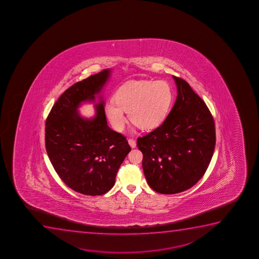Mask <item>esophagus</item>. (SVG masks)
<instances>
[{"instance_id":"1","label":"esophagus","mask_w":259,"mask_h":259,"mask_svg":"<svg viewBox=\"0 0 259 259\" xmlns=\"http://www.w3.org/2000/svg\"><path fill=\"white\" fill-rule=\"evenodd\" d=\"M128 144L130 145L132 148H135V147H136V141L133 140V139H129V140H128Z\"/></svg>"}]
</instances>
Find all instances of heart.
<instances>
[{"label": "heart", "instance_id": "obj_1", "mask_svg": "<svg viewBox=\"0 0 259 259\" xmlns=\"http://www.w3.org/2000/svg\"><path fill=\"white\" fill-rule=\"evenodd\" d=\"M172 90L164 80L129 82L116 92L115 101L106 104L105 111L110 124L121 132L129 119L142 130L149 131L161 125L170 109Z\"/></svg>", "mask_w": 259, "mask_h": 259}]
</instances>
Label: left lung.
Instances as JSON below:
<instances>
[{
    "label": "left lung",
    "mask_w": 259,
    "mask_h": 259,
    "mask_svg": "<svg viewBox=\"0 0 259 259\" xmlns=\"http://www.w3.org/2000/svg\"><path fill=\"white\" fill-rule=\"evenodd\" d=\"M178 95L166 119L137 140L150 187L175 194L198 183L209 166L216 144L210 110L186 80L174 76Z\"/></svg>",
    "instance_id": "obj_1"
}]
</instances>
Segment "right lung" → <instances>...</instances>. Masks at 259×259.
I'll return each mask as SVG.
<instances>
[{"label": "right lung", "instance_id": "add662e5", "mask_svg": "<svg viewBox=\"0 0 259 259\" xmlns=\"http://www.w3.org/2000/svg\"><path fill=\"white\" fill-rule=\"evenodd\" d=\"M109 75L110 69H105L73 84L55 102L46 120L47 153L55 171L69 188L89 196L113 188L131 151L125 136L107 125L102 98L93 119L78 113L82 102L95 101Z\"/></svg>", "mask_w": 259, "mask_h": 259}]
</instances>
